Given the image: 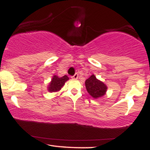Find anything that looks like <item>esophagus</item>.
Here are the masks:
<instances>
[{"mask_svg": "<svg viewBox=\"0 0 150 150\" xmlns=\"http://www.w3.org/2000/svg\"><path fill=\"white\" fill-rule=\"evenodd\" d=\"M72 79H73V80H77V78H78V74L77 73H75V75H73V76H72Z\"/></svg>", "mask_w": 150, "mask_h": 150, "instance_id": "1", "label": "esophagus"}]
</instances>
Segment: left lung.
<instances>
[{
	"label": "left lung",
	"mask_w": 150,
	"mask_h": 150,
	"mask_svg": "<svg viewBox=\"0 0 150 150\" xmlns=\"http://www.w3.org/2000/svg\"><path fill=\"white\" fill-rule=\"evenodd\" d=\"M85 87L89 95L94 99H98L105 95L108 88L106 84L98 80L94 74L86 80Z\"/></svg>",
	"instance_id": "left-lung-1"
}]
</instances>
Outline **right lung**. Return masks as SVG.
Segmentation results:
<instances>
[{
	"label": "right lung",
	"instance_id": "obj_1",
	"mask_svg": "<svg viewBox=\"0 0 150 150\" xmlns=\"http://www.w3.org/2000/svg\"><path fill=\"white\" fill-rule=\"evenodd\" d=\"M68 80H69V77L67 75H64L61 77L56 75H53L51 81L49 82V85H48V91L51 93L58 92L65 85V82H67Z\"/></svg>",
	"mask_w": 150,
	"mask_h": 150
}]
</instances>
